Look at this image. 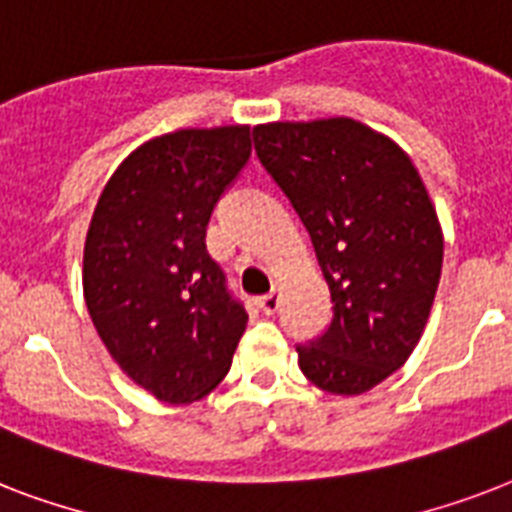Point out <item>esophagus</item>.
Returning <instances> with one entry per match:
<instances>
[{
  "mask_svg": "<svg viewBox=\"0 0 512 512\" xmlns=\"http://www.w3.org/2000/svg\"><path fill=\"white\" fill-rule=\"evenodd\" d=\"M260 308H263L265 313H276V311H279V292L273 289V292H268V295L260 297Z\"/></svg>",
  "mask_w": 512,
  "mask_h": 512,
  "instance_id": "esophagus-1",
  "label": "esophagus"
}]
</instances>
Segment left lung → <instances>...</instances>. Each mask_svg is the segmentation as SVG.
<instances>
[{
	"label": "left lung",
	"mask_w": 512,
	"mask_h": 512,
	"mask_svg": "<svg viewBox=\"0 0 512 512\" xmlns=\"http://www.w3.org/2000/svg\"><path fill=\"white\" fill-rule=\"evenodd\" d=\"M255 151L311 233L332 321L297 345L316 388L358 396L412 356L436 297L444 233L412 159L335 116L255 127Z\"/></svg>",
	"instance_id": "left-lung-1"
}]
</instances>
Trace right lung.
<instances>
[{
  "label": "right lung",
  "instance_id": "add662e5",
  "mask_svg": "<svg viewBox=\"0 0 512 512\" xmlns=\"http://www.w3.org/2000/svg\"><path fill=\"white\" fill-rule=\"evenodd\" d=\"M249 154L247 124L148 140L119 164L92 215L87 311L122 372L164 404L207 396L247 329L204 236Z\"/></svg>",
  "mask_w": 512,
  "mask_h": 512
}]
</instances>
